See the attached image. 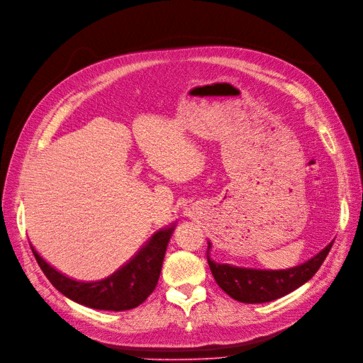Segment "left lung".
Segmentation results:
<instances>
[{
	"label": "left lung",
	"mask_w": 363,
	"mask_h": 363,
	"mask_svg": "<svg viewBox=\"0 0 363 363\" xmlns=\"http://www.w3.org/2000/svg\"><path fill=\"white\" fill-rule=\"evenodd\" d=\"M332 242L308 262L289 269H252L227 263H217L211 259L212 244L208 240L206 257L211 272L217 284L235 301L244 303H263L286 296L303 286L320 269L329 254Z\"/></svg>",
	"instance_id": "8db88e82"
}]
</instances>
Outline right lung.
<instances>
[{"label":"right lung","mask_w":363,"mask_h":363,"mask_svg":"<svg viewBox=\"0 0 363 363\" xmlns=\"http://www.w3.org/2000/svg\"><path fill=\"white\" fill-rule=\"evenodd\" d=\"M177 223L155 232L116 272L100 281H76L50 266L31 245L43 274L65 298L94 310L127 311L139 306L154 291L164 254Z\"/></svg>","instance_id":"obj_1"}]
</instances>
